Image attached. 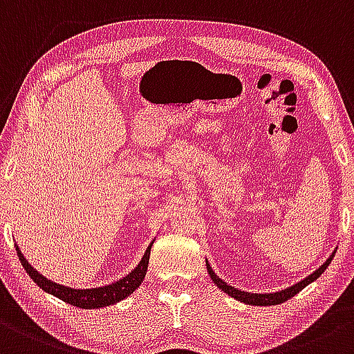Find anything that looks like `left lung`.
I'll list each match as a JSON object with an SVG mask.
<instances>
[{
    "instance_id": "obj_1",
    "label": "left lung",
    "mask_w": 354,
    "mask_h": 354,
    "mask_svg": "<svg viewBox=\"0 0 354 354\" xmlns=\"http://www.w3.org/2000/svg\"><path fill=\"white\" fill-rule=\"evenodd\" d=\"M333 257H335V252H333L331 256H329L326 259V263L321 264L315 272L309 274L308 277H304L303 281H299V283L291 286V288H286L284 291H277V292H264V295H257V292H245V291H241V289L232 288V286L224 283V281H222L221 277L212 271V268H210V264L207 263V261H205V264H207V272H209L210 279H212L214 284H216L219 289H222L225 295L234 297V299L241 301V303L251 304V306H274V304H281V303H284V301L291 299V297L296 296L297 292L301 291V289H304L306 286L311 284L313 281H316L317 277H319L321 274L324 272V269H326L328 266L331 264Z\"/></svg>"
}]
</instances>
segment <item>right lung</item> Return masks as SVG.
I'll return each instance as SVG.
<instances>
[{"instance_id": "1", "label": "right lung", "mask_w": 354, "mask_h": 354, "mask_svg": "<svg viewBox=\"0 0 354 354\" xmlns=\"http://www.w3.org/2000/svg\"><path fill=\"white\" fill-rule=\"evenodd\" d=\"M153 241L150 242V245L147 248V251L144 254V257L140 259V263L137 264V268L133 269L132 272L127 274L125 277L122 279L115 281L112 284H106L103 288H91V289H73L68 288V286H62L53 283V281L46 279L43 274H39L37 269H33L28 261L25 259L21 251H19L18 244H15L17 248V254L21 261L23 268L25 271L30 274L31 279L37 283L43 291H46L48 295L57 296L58 299L65 301L71 306H77V308L82 309H98L103 308V306H112L118 301H124L125 297H129L135 289L138 288L145 279V274H147V268H149V257H150V249H152Z\"/></svg>"}]
</instances>
